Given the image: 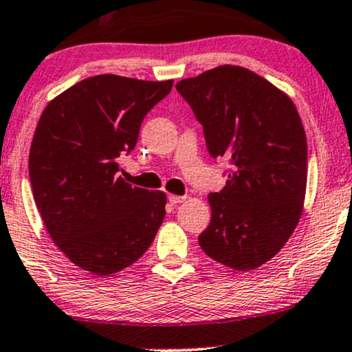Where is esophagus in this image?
I'll use <instances>...</instances> for the list:
<instances>
[{
	"label": "esophagus",
	"instance_id": "obj_1",
	"mask_svg": "<svg viewBox=\"0 0 352 352\" xmlns=\"http://www.w3.org/2000/svg\"><path fill=\"white\" fill-rule=\"evenodd\" d=\"M185 200V197H180V195H168V201H170L172 205H179L182 201Z\"/></svg>",
	"mask_w": 352,
	"mask_h": 352
}]
</instances>
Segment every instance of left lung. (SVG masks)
Wrapping results in <instances>:
<instances>
[{
	"label": "left lung",
	"instance_id": "8db88e82",
	"mask_svg": "<svg viewBox=\"0 0 352 352\" xmlns=\"http://www.w3.org/2000/svg\"><path fill=\"white\" fill-rule=\"evenodd\" d=\"M175 87L204 125L210 155L230 162L227 185L208 195L201 250L238 272L258 268L285 246L305 204L308 144L296 107L240 66H218Z\"/></svg>",
	"mask_w": 352,
	"mask_h": 352
}]
</instances>
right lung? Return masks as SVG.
<instances>
[{
    "label": "right lung",
    "instance_id": "obj_1",
    "mask_svg": "<svg viewBox=\"0 0 352 352\" xmlns=\"http://www.w3.org/2000/svg\"><path fill=\"white\" fill-rule=\"evenodd\" d=\"M173 80L100 74L52 99L36 127L30 180L36 207L58 248L100 276L135 263L165 217L164 192L132 187L119 157L139 139L147 112Z\"/></svg>",
    "mask_w": 352,
    "mask_h": 352
}]
</instances>
